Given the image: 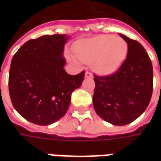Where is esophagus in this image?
Masks as SVG:
<instances>
[{"instance_id":"esophagus-1","label":"esophagus","mask_w":161,"mask_h":161,"mask_svg":"<svg viewBox=\"0 0 161 161\" xmlns=\"http://www.w3.org/2000/svg\"><path fill=\"white\" fill-rule=\"evenodd\" d=\"M85 78H93V74H92V73L89 72V71H86Z\"/></svg>"}]
</instances>
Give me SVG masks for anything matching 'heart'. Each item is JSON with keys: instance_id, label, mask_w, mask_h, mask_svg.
Instances as JSON below:
<instances>
[{"instance_id": "1", "label": "heart", "mask_w": 161, "mask_h": 161, "mask_svg": "<svg viewBox=\"0 0 161 161\" xmlns=\"http://www.w3.org/2000/svg\"><path fill=\"white\" fill-rule=\"evenodd\" d=\"M127 42L120 37L100 35L78 42L73 47L76 56L84 63H93V69L101 74L117 71L128 54Z\"/></svg>"}]
</instances>
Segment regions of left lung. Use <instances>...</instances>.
Listing matches in <instances>:
<instances>
[{"label": "left lung", "instance_id": "obj_1", "mask_svg": "<svg viewBox=\"0 0 161 161\" xmlns=\"http://www.w3.org/2000/svg\"><path fill=\"white\" fill-rule=\"evenodd\" d=\"M119 35L129 47L126 59L112 74L93 75V103L99 117L122 126L140 117L149 105L153 93V68L140 42Z\"/></svg>", "mask_w": 161, "mask_h": 161}]
</instances>
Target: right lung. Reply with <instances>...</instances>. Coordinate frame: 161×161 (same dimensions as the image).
<instances>
[{
	"instance_id": "obj_1",
	"label": "right lung",
	"mask_w": 161,
	"mask_h": 161,
	"mask_svg": "<svg viewBox=\"0 0 161 161\" xmlns=\"http://www.w3.org/2000/svg\"><path fill=\"white\" fill-rule=\"evenodd\" d=\"M66 35H44L31 39L12 58L9 93L12 105L30 122L48 125L63 118L71 94L84 79L85 72L68 74L63 68Z\"/></svg>"
}]
</instances>
